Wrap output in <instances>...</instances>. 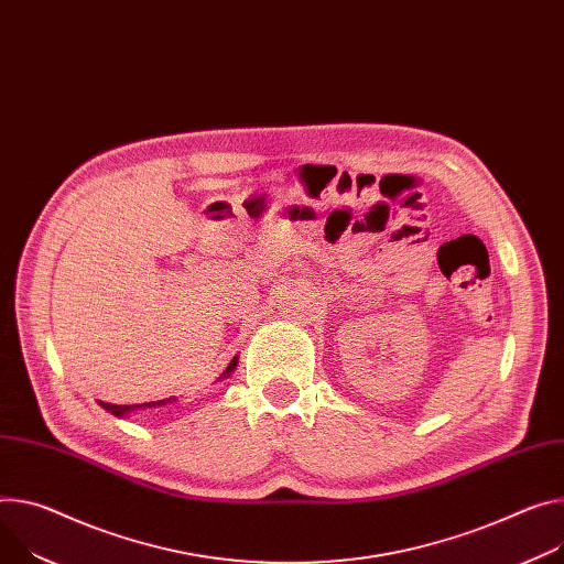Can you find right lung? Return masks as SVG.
<instances>
[{
    "instance_id": "right-lung-1",
    "label": "right lung",
    "mask_w": 564,
    "mask_h": 564,
    "mask_svg": "<svg viewBox=\"0 0 564 564\" xmlns=\"http://www.w3.org/2000/svg\"><path fill=\"white\" fill-rule=\"evenodd\" d=\"M236 362H238V357H234L231 360V365L227 367V371H225V376H229L234 369H236ZM223 376V378H225ZM169 400H158V402H141V404H112V402H100V406L104 409H108L110 414H115V416H126V414H130V412H137V409H145V406H160V404H166Z\"/></svg>"
}]
</instances>
